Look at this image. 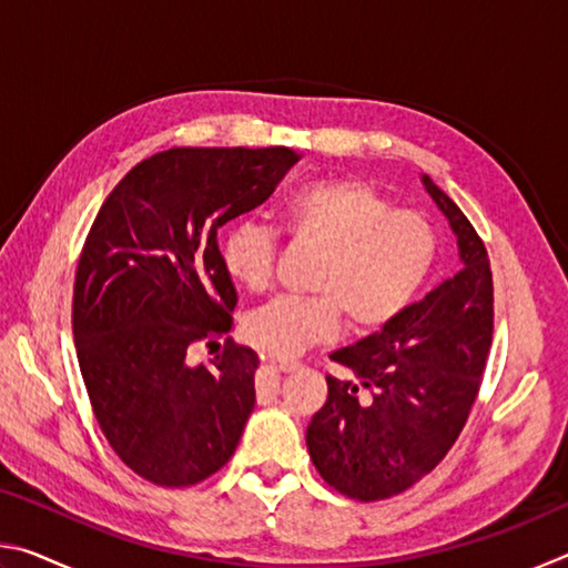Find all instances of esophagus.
Here are the masks:
<instances>
[{
    "label": "esophagus",
    "instance_id": "esophagus-1",
    "mask_svg": "<svg viewBox=\"0 0 568 568\" xmlns=\"http://www.w3.org/2000/svg\"><path fill=\"white\" fill-rule=\"evenodd\" d=\"M273 363V368H277V371H283V373H293V371H297L301 368V363L297 361H285V358H273L271 361Z\"/></svg>",
    "mask_w": 568,
    "mask_h": 568
}]
</instances>
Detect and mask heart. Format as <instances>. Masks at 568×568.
Returning <instances> with one entry per match:
<instances>
[{
	"label": "heart",
	"mask_w": 568,
	"mask_h": 568,
	"mask_svg": "<svg viewBox=\"0 0 568 568\" xmlns=\"http://www.w3.org/2000/svg\"><path fill=\"white\" fill-rule=\"evenodd\" d=\"M283 227L323 247L313 295H287L245 318L250 345L293 355L333 338L348 318L355 333H376L416 303L438 257V235L426 215L396 210L361 178H323L295 187L281 205ZM277 235L257 220H237L220 243V263L247 293L273 283Z\"/></svg>",
	"instance_id": "b5f03b06"
}]
</instances>
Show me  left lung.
<instances>
[{
  "mask_svg": "<svg viewBox=\"0 0 568 568\" xmlns=\"http://www.w3.org/2000/svg\"><path fill=\"white\" fill-rule=\"evenodd\" d=\"M448 217L460 271L381 333L331 353L355 373L328 376V400L307 423V454L335 491L355 501L398 496L430 474L474 408L494 335V277L484 240L423 175Z\"/></svg>",
  "mask_w": 568,
  "mask_h": 568,
  "instance_id": "obj_1",
  "label": "left lung"
}]
</instances>
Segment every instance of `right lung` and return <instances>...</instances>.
Returning <instances> with one entry per match:
<instances>
[{
  "label": "right lung",
  "instance_id": "right-lung-1",
  "mask_svg": "<svg viewBox=\"0 0 568 568\" xmlns=\"http://www.w3.org/2000/svg\"><path fill=\"white\" fill-rule=\"evenodd\" d=\"M287 148H172L134 165L104 200L74 275L72 333L94 418L114 454L155 486L217 474L255 408L257 353L225 338L235 285L217 230L273 195Z\"/></svg>",
  "mask_w": 568,
  "mask_h": 568
}]
</instances>
